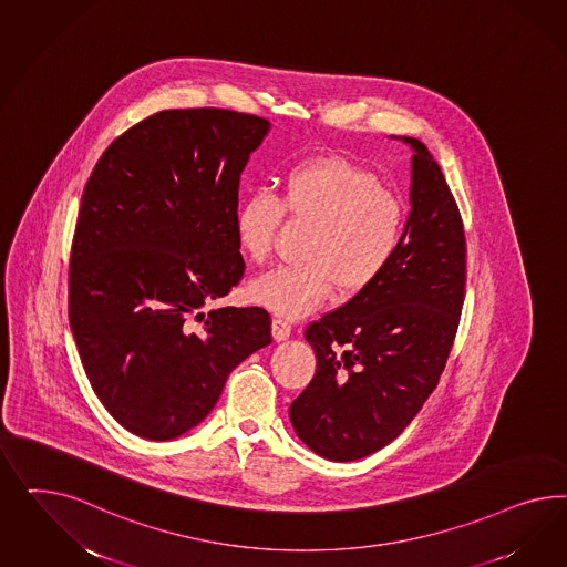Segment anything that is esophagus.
Segmentation results:
<instances>
[{"instance_id":"1","label":"esophagus","mask_w":567,"mask_h":567,"mask_svg":"<svg viewBox=\"0 0 567 567\" xmlns=\"http://www.w3.org/2000/svg\"><path fill=\"white\" fill-rule=\"evenodd\" d=\"M292 327L289 320L285 318H275L272 320V334H275L276 341H287L291 337Z\"/></svg>"}]
</instances>
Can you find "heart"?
Masks as SVG:
<instances>
[{
	"instance_id": "b5f03b06",
	"label": "heart",
	"mask_w": 567,
	"mask_h": 567,
	"mask_svg": "<svg viewBox=\"0 0 567 567\" xmlns=\"http://www.w3.org/2000/svg\"><path fill=\"white\" fill-rule=\"evenodd\" d=\"M311 224L301 256L259 276L251 299L285 318L322 306L339 289L344 297L372 287L395 259L405 230V209L372 172L343 157H313L287 172L282 193L256 190L235 214L240 251L254 261L272 254L282 214Z\"/></svg>"
}]
</instances>
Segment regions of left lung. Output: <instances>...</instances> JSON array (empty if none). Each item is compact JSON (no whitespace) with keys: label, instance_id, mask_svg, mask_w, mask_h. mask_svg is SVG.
Here are the masks:
<instances>
[{"label":"left lung","instance_id":"1","mask_svg":"<svg viewBox=\"0 0 567 567\" xmlns=\"http://www.w3.org/2000/svg\"><path fill=\"white\" fill-rule=\"evenodd\" d=\"M412 145V209L395 259L372 287L306 328L316 374L292 401L291 424L330 462L389 445L445 370L465 295V235L429 147Z\"/></svg>","mask_w":567,"mask_h":567}]
</instances>
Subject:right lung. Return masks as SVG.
<instances>
[{
    "instance_id": "obj_1",
    "label": "right lung",
    "mask_w": 567,
    "mask_h": 567,
    "mask_svg": "<svg viewBox=\"0 0 567 567\" xmlns=\"http://www.w3.org/2000/svg\"><path fill=\"white\" fill-rule=\"evenodd\" d=\"M268 131L233 110H164L122 133L86 181L70 328L103 408L141 439L195 429L228 374L272 343L264 308L204 311L245 272L240 172Z\"/></svg>"
}]
</instances>
